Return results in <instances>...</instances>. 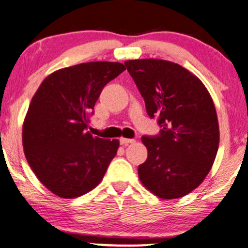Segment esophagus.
<instances>
[{
  "label": "esophagus",
  "mask_w": 248,
  "mask_h": 248,
  "mask_svg": "<svg viewBox=\"0 0 248 248\" xmlns=\"http://www.w3.org/2000/svg\"><path fill=\"white\" fill-rule=\"evenodd\" d=\"M120 142L122 145H128V144H133L135 143V140H132V139H125V137H122L120 140Z\"/></svg>",
  "instance_id": "34e87169"
}]
</instances>
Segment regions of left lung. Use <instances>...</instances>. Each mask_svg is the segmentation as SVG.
I'll list each match as a JSON object with an SVG mask.
<instances>
[{
    "label": "left lung",
    "instance_id": "1",
    "mask_svg": "<svg viewBox=\"0 0 248 248\" xmlns=\"http://www.w3.org/2000/svg\"><path fill=\"white\" fill-rule=\"evenodd\" d=\"M144 98L148 116H158L161 134L142 137L147 159L142 184L164 200L180 199L202 184L215 161L219 126L203 82L180 64L158 59L125 62Z\"/></svg>",
    "mask_w": 248,
    "mask_h": 248
}]
</instances>
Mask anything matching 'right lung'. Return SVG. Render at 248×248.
Listing matches in <instances>:
<instances>
[{"mask_svg": "<svg viewBox=\"0 0 248 248\" xmlns=\"http://www.w3.org/2000/svg\"><path fill=\"white\" fill-rule=\"evenodd\" d=\"M124 70L119 62H87L49 74L32 97L23 123V150L42 184L62 199L96 187L119 150V140L86 132L104 87Z\"/></svg>", "mask_w": 248, "mask_h": 248, "instance_id": "obj_1", "label": "right lung"}]
</instances>
